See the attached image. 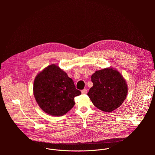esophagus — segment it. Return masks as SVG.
I'll return each mask as SVG.
<instances>
[{
    "label": "esophagus",
    "mask_w": 155,
    "mask_h": 155,
    "mask_svg": "<svg viewBox=\"0 0 155 155\" xmlns=\"http://www.w3.org/2000/svg\"><path fill=\"white\" fill-rule=\"evenodd\" d=\"M81 93L82 94H86L87 93V90L86 89H84L81 91Z\"/></svg>",
    "instance_id": "esophagus-1"
}]
</instances>
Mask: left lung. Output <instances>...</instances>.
<instances>
[{"label": "left lung", "mask_w": 155, "mask_h": 155, "mask_svg": "<svg viewBox=\"0 0 155 155\" xmlns=\"http://www.w3.org/2000/svg\"><path fill=\"white\" fill-rule=\"evenodd\" d=\"M93 83L87 96L97 108L111 112L125 100L128 87L121 74L113 68L96 71L91 76Z\"/></svg>", "instance_id": "8db88e82"}]
</instances>
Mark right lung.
<instances>
[{
    "label": "right lung",
    "mask_w": 155,
    "mask_h": 155,
    "mask_svg": "<svg viewBox=\"0 0 155 155\" xmlns=\"http://www.w3.org/2000/svg\"><path fill=\"white\" fill-rule=\"evenodd\" d=\"M34 95L43 111L56 117L62 116L74 106V97L81 94L74 81L55 64L37 74L34 81Z\"/></svg>",
    "instance_id": "1"
}]
</instances>
